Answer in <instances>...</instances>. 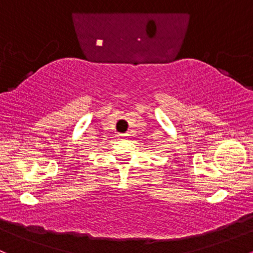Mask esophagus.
<instances>
[{
    "label": "esophagus",
    "instance_id": "obj_1",
    "mask_svg": "<svg viewBox=\"0 0 253 253\" xmlns=\"http://www.w3.org/2000/svg\"><path fill=\"white\" fill-rule=\"evenodd\" d=\"M117 136H118L119 139H124V137L127 136V134H118V135H117Z\"/></svg>",
    "mask_w": 253,
    "mask_h": 253
}]
</instances>
